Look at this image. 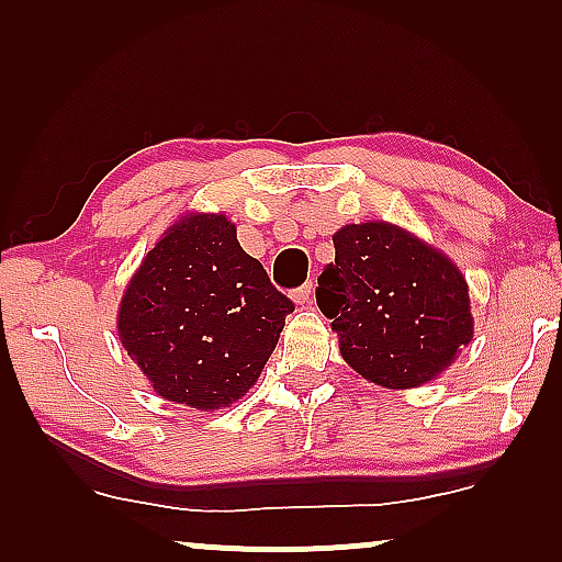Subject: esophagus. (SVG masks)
<instances>
[{
    "instance_id": "1",
    "label": "esophagus",
    "mask_w": 562,
    "mask_h": 562,
    "mask_svg": "<svg viewBox=\"0 0 562 562\" xmlns=\"http://www.w3.org/2000/svg\"><path fill=\"white\" fill-rule=\"evenodd\" d=\"M291 299H294V304H310V299H312V283H304L302 289H296V291H291Z\"/></svg>"
}]
</instances>
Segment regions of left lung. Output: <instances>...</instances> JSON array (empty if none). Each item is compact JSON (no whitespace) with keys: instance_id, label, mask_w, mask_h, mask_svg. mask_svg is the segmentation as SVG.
Returning a JSON list of instances; mask_svg holds the SVG:
<instances>
[{"instance_id":"1","label":"left lung","mask_w":562,"mask_h":562,"mask_svg":"<svg viewBox=\"0 0 562 562\" xmlns=\"http://www.w3.org/2000/svg\"><path fill=\"white\" fill-rule=\"evenodd\" d=\"M317 304L340 356L383 389H417L448 371L473 340L468 281L448 252L386 220L342 225Z\"/></svg>"}]
</instances>
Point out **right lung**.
<instances>
[{"mask_svg":"<svg viewBox=\"0 0 562 562\" xmlns=\"http://www.w3.org/2000/svg\"><path fill=\"white\" fill-rule=\"evenodd\" d=\"M289 312L235 222L187 210L130 276L117 335L160 398L212 414L256 386Z\"/></svg>","mask_w":562,"mask_h":562,"instance_id":"right-lung-1","label":"right lung"}]
</instances>
